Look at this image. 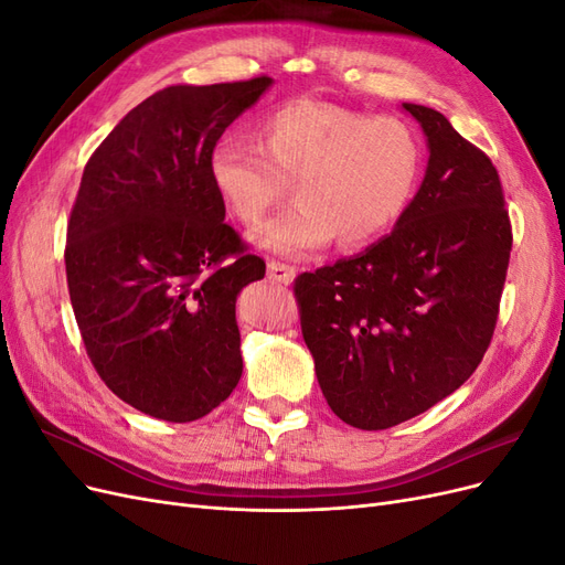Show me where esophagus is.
<instances>
[{"label": "esophagus", "instance_id": "34e87169", "mask_svg": "<svg viewBox=\"0 0 565 565\" xmlns=\"http://www.w3.org/2000/svg\"><path fill=\"white\" fill-rule=\"evenodd\" d=\"M295 276H297L295 266L282 264V262H276V259H270V262H268V278H270L273 282L289 285V282L295 280Z\"/></svg>", "mask_w": 565, "mask_h": 565}]
</instances>
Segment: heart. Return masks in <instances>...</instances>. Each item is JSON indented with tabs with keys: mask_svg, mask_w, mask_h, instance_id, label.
<instances>
[{
	"mask_svg": "<svg viewBox=\"0 0 565 565\" xmlns=\"http://www.w3.org/2000/svg\"><path fill=\"white\" fill-rule=\"evenodd\" d=\"M422 167V141L403 119L309 98L270 110L259 143L224 139L210 152L214 191L243 224L262 221L292 183L297 202L252 235L289 259L334 237L344 249L380 241L407 212Z\"/></svg>",
	"mask_w": 565,
	"mask_h": 565,
	"instance_id": "obj_1",
	"label": "heart"
}]
</instances>
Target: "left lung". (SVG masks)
Returning a JSON list of instances; mask_svg holds the SVG:
<instances>
[{
	"mask_svg": "<svg viewBox=\"0 0 565 565\" xmlns=\"http://www.w3.org/2000/svg\"><path fill=\"white\" fill-rule=\"evenodd\" d=\"M415 200L386 237L295 280L301 334L332 413L380 431L465 384L490 347L511 254L500 174L434 108Z\"/></svg>",
	"mask_w": 565,
	"mask_h": 565,
	"instance_id": "obj_1",
	"label": "left lung"
}]
</instances>
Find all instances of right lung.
Instances as JSON below:
<instances>
[{"instance_id":"obj_1","label":"right lung","mask_w":565,"mask_h":565,"mask_svg":"<svg viewBox=\"0 0 565 565\" xmlns=\"http://www.w3.org/2000/svg\"><path fill=\"white\" fill-rule=\"evenodd\" d=\"M270 82L156 92L84 167L67 221V292L98 377L150 417L200 419L241 382L235 299L266 264L224 221L210 152Z\"/></svg>"}]
</instances>
